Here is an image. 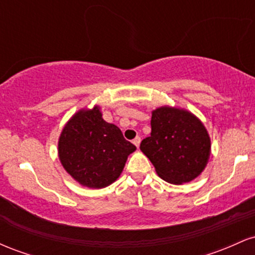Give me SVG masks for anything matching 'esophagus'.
Returning <instances> with one entry per match:
<instances>
[{"mask_svg":"<svg viewBox=\"0 0 255 255\" xmlns=\"http://www.w3.org/2000/svg\"><path fill=\"white\" fill-rule=\"evenodd\" d=\"M140 141H141V140H140V136H136L135 139L133 140V144L136 146V147H139V145H140Z\"/></svg>","mask_w":255,"mask_h":255,"instance_id":"obj_1","label":"esophagus"}]
</instances>
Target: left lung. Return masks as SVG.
Instances as JSON below:
<instances>
[{
  "mask_svg": "<svg viewBox=\"0 0 255 255\" xmlns=\"http://www.w3.org/2000/svg\"><path fill=\"white\" fill-rule=\"evenodd\" d=\"M140 150L166 182L182 184L197 178L209 163L211 139L203 122L187 109L157 108L152 111L151 134Z\"/></svg>",
  "mask_w": 255,
  "mask_h": 255,
  "instance_id": "8db88e82",
  "label": "left lung"
}]
</instances>
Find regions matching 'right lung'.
I'll return each mask as SVG.
<instances>
[{"label": "right lung", "instance_id": "add662e5", "mask_svg": "<svg viewBox=\"0 0 255 255\" xmlns=\"http://www.w3.org/2000/svg\"><path fill=\"white\" fill-rule=\"evenodd\" d=\"M57 146L64 170L87 188L115 182L128 156L136 150L118 126L104 121L99 105L77 111L64 125Z\"/></svg>", "mask_w": 255, "mask_h": 255}]
</instances>
